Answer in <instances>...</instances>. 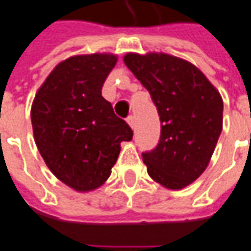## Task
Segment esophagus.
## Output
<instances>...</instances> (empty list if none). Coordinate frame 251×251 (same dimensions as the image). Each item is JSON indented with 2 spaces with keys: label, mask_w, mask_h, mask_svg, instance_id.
<instances>
[{
  "label": "esophagus",
  "mask_w": 251,
  "mask_h": 251,
  "mask_svg": "<svg viewBox=\"0 0 251 251\" xmlns=\"http://www.w3.org/2000/svg\"><path fill=\"white\" fill-rule=\"evenodd\" d=\"M126 122L129 124V126H130L131 129H134V117H127V120H126Z\"/></svg>",
  "instance_id": "obj_1"
}]
</instances>
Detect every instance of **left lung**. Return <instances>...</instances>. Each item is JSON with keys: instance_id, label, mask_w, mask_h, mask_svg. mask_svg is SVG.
<instances>
[{"instance_id": "obj_1", "label": "left lung", "mask_w": 251, "mask_h": 251, "mask_svg": "<svg viewBox=\"0 0 251 251\" xmlns=\"http://www.w3.org/2000/svg\"><path fill=\"white\" fill-rule=\"evenodd\" d=\"M124 62L148 89L162 122L155 150L143 153L152 179L189 186L211 162L223 129V99L196 65L166 52H127Z\"/></svg>"}]
</instances>
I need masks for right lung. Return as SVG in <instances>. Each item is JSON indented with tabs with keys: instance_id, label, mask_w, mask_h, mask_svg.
<instances>
[{
	"instance_id": "obj_1",
	"label": "right lung",
	"mask_w": 251,
	"mask_h": 251,
	"mask_svg": "<svg viewBox=\"0 0 251 251\" xmlns=\"http://www.w3.org/2000/svg\"><path fill=\"white\" fill-rule=\"evenodd\" d=\"M117 61L111 52L64 59L32 101L31 122L40 155L52 174L76 192L100 187L118 159L121 143L133 138L129 125L101 96Z\"/></svg>"
}]
</instances>
